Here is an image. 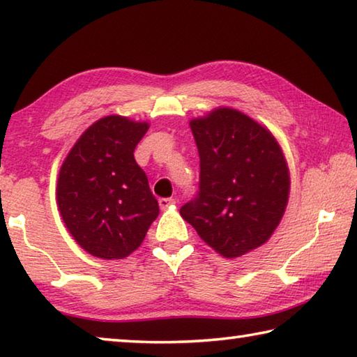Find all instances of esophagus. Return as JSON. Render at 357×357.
I'll use <instances>...</instances> for the list:
<instances>
[{"mask_svg": "<svg viewBox=\"0 0 357 357\" xmlns=\"http://www.w3.org/2000/svg\"><path fill=\"white\" fill-rule=\"evenodd\" d=\"M174 203H176V202H174L173 198H160L159 206H160V209H168L170 206H173Z\"/></svg>", "mask_w": 357, "mask_h": 357, "instance_id": "obj_1", "label": "esophagus"}]
</instances>
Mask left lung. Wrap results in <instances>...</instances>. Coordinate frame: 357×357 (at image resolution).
<instances>
[{
  "label": "left lung",
  "instance_id": "1",
  "mask_svg": "<svg viewBox=\"0 0 357 357\" xmlns=\"http://www.w3.org/2000/svg\"><path fill=\"white\" fill-rule=\"evenodd\" d=\"M189 124L200 192L179 213L217 253L238 258L263 245L285 214L287 159L264 126L234 108L219 107Z\"/></svg>",
  "mask_w": 357,
  "mask_h": 357
}]
</instances>
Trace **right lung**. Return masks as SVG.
<instances>
[{"label": "right lung", "instance_id": "1", "mask_svg": "<svg viewBox=\"0 0 357 357\" xmlns=\"http://www.w3.org/2000/svg\"><path fill=\"white\" fill-rule=\"evenodd\" d=\"M149 129L119 114L100 118L69 151L56 185L59 214L89 255L129 257L142 245L159 204L134 151Z\"/></svg>", "mask_w": 357, "mask_h": 357}]
</instances>
